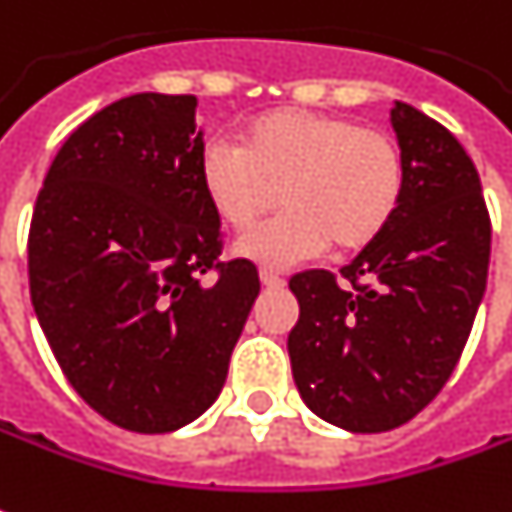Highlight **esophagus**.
I'll use <instances>...</instances> for the list:
<instances>
[{"mask_svg": "<svg viewBox=\"0 0 512 512\" xmlns=\"http://www.w3.org/2000/svg\"><path fill=\"white\" fill-rule=\"evenodd\" d=\"M259 279H262L264 287H281V284H284V279H281L279 273H273V270H262Z\"/></svg>", "mask_w": 512, "mask_h": 512, "instance_id": "obj_1", "label": "esophagus"}]
</instances>
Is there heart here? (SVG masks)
I'll use <instances>...</instances> for the list:
<instances>
[{"mask_svg":"<svg viewBox=\"0 0 512 512\" xmlns=\"http://www.w3.org/2000/svg\"><path fill=\"white\" fill-rule=\"evenodd\" d=\"M202 191L231 231H248L239 253L270 267L329 248L355 253L392 225L406 191L400 143L375 126L312 109H273L253 118L242 146L214 140L200 157Z\"/></svg>","mask_w":512,"mask_h":512,"instance_id":"heart-1","label":"heart"}]
</instances>
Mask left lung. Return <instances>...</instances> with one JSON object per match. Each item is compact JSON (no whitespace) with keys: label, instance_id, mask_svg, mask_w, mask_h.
Instances as JSON below:
<instances>
[{"label":"left lung","instance_id":"1","mask_svg":"<svg viewBox=\"0 0 512 512\" xmlns=\"http://www.w3.org/2000/svg\"><path fill=\"white\" fill-rule=\"evenodd\" d=\"M406 191L383 236L341 267L290 279L287 349L304 403L358 434L417 417L448 383L485 296L490 214L479 171L442 123L397 104Z\"/></svg>","mask_w":512,"mask_h":512}]
</instances>
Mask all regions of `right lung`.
I'll use <instances>...</instances> for the list:
<instances>
[{"instance_id": "1", "label": "right lung", "mask_w": 512, "mask_h": 512, "mask_svg": "<svg viewBox=\"0 0 512 512\" xmlns=\"http://www.w3.org/2000/svg\"><path fill=\"white\" fill-rule=\"evenodd\" d=\"M194 95L104 106L58 149L30 219V298L70 386L104 420L166 434L214 403L259 296L222 262Z\"/></svg>"}]
</instances>
